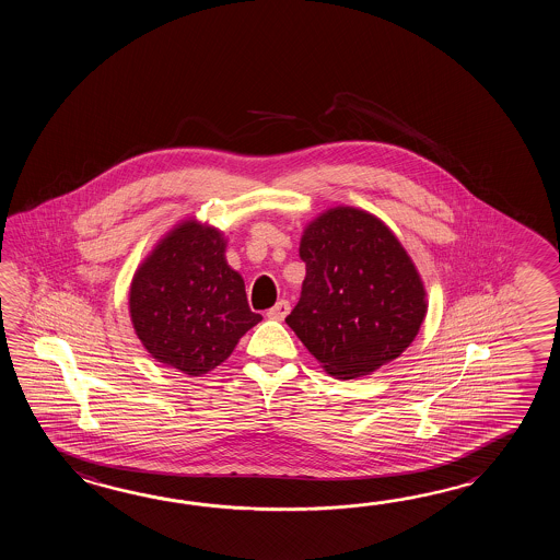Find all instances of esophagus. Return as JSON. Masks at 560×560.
<instances>
[{
	"label": "esophagus",
	"instance_id": "obj_1",
	"mask_svg": "<svg viewBox=\"0 0 560 560\" xmlns=\"http://www.w3.org/2000/svg\"><path fill=\"white\" fill-rule=\"evenodd\" d=\"M288 312H290V304H288V300H280V302H276L272 308L266 312V316H268V318H272V320H284Z\"/></svg>",
	"mask_w": 560,
	"mask_h": 560
}]
</instances>
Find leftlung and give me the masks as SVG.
Listing matches in <instances>:
<instances>
[{"instance_id": "obj_1", "label": "left lung", "mask_w": 560, "mask_h": 560, "mask_svg": "<svg viewBox=\"0 0 560 560\" xmlns=\"http://www.w3.org/2000/svg\"><path fill=\"white\" fill-rule=\"evenodd\" d=\"M306 278L285 324L336 378L400 357L427 314L424 285L393 232L357 208L316 218L300 242Z\"/></svg>"}]
</instances>
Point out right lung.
I'll return each instance as SVG.
<instances>
[{
    "label": "right lung",
    "instance_id": "obj_1",
    "mask_svg": "<svg viewBox=\"0 0 560 560\" xmlns=\"http://www.w3.org/2000/svg\"><path fill=\"white\" fill-rule=\"evenodd\" d=\"M215 228L184 222L133 276L131 322L145 350L184 374L222 364L240 338L262 320L252 312L244 280L224 258Z\"/></svg>",
    "mask_w": 560,
    "mask_h": 560
}]
</instances>
